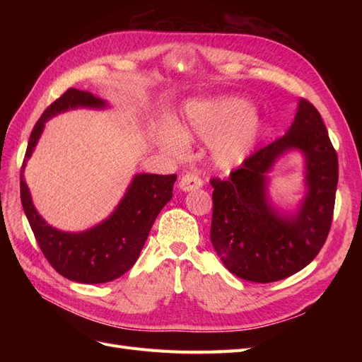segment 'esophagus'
<instances>
[{"instance_id":"esophagus-1","label":"esophagus","mask_w":362,"mask_h":362,"mask_svg":"<svg viewBox=\"0 0 362 362\" xmlns=\"http://www.w3.org/2000/svg\"><path fill=\"white\" fill-rule=\"evenodd\" d=\"M180 189L182 192H192L202 187V180L194 173H185L182 175V178L180 180Z\"/></svg>"}]
</instances>
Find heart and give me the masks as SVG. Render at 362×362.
Here are the masks:
<instances>
[{
	"mask_svg": "<svg viewBox=\"0 0 362 362\" xmlns=\"http://www.w3.org/2000/svg\"><path fill=\"white\" fill-rule=\"evenodd\" d=\"M259 133L261 119L257 112L247 108L242 98L226 96L194 104L189 108L184 125L178 131H161L158 141L170 152H180L185 137L210 141L213 163L221 169H231L249 156Z\"/></svg>",
	"mask_w": 362,
	"mask_h": 362,
	"instance_id": "obj_1",
	"label": "heart"
}]
</instances>
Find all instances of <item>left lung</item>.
Masks as SVG:
<instances>
[{"label":"left lung","instance_id":"1","mask_svg":"<svg viewBox=\"0 0 362 362\" xmlns=\"http://www.w3.org/2000/svg\"><path fill=\"white\" fill-rule=\"evenodd\" d=\"M305 157L307 193L298 210L282 215L267 196V173L286 151ZM211 243L225 267L252 282H275L302 270L329 234L338 158L320 113L300 100L286 136L247 157L226 181L213 178Z\"/></svg>","mask_w":362,"mask_h":362}]
</instances>
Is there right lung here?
Masks as SVG:
<instances>
[{"mask_svg":"<svg viewBox=\"0 0 362 362\" xmlns=\"http://www.w3.org/2000/svg\"><path fill=\"white\" fill-rule=\"evenodd\" d=\"M78 107L105 108L107 103L90 92L68 89L43 112L31 131L21 168V202L40 250L56 272L69 281L104 284L134 266L158 213L172 199L177 175H136L110 217L87 231L63 233L48 225L33 205L24 169L47 120Z\"/></svg>","mask_w":362,"mask_h":362,"instance_id":"right-lung-1","label":"right lung"}]
</instances>
